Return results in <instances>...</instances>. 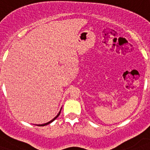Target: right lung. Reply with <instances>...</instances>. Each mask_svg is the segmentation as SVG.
I'll return each mask as SVG.
<instances>
[{"label":"right lung","mask_w":150,"mask_h":150,"mask_svg":"<svg viewBox=\"0 0 150 150\" xmlns=\"http://www.w3.org/2000/svg\"><path fill=\"white\" fill-rule=\"evenodd\" d=\"M61 109L60 110V111H59V113L57 114V116L55 117H54V118H53L51 120V121H48L47 123H45V124H42V125H37L38 126H45V125H49V124H50L51 123V122H53V121H54V120H55V119L57 118V117L59 116V115H60V114H61Z\"/></svg>","instance_id":"obj_1"}]
</instances>
